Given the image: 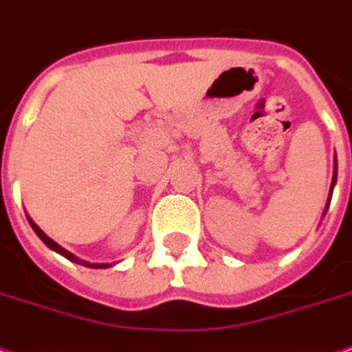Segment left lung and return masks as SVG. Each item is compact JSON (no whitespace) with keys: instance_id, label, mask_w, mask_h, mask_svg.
<instances>
[{"instance_id":"1","label":"left lung","mask_w":352,"mask_h":352,"mask_svg":"<svg viewBox=\"0 0 352 352\" xmlns=\"http://www.w3.org/2000/svg\"><path fill=\"white\" fill-rule=\"evenodd\" d=\"M336 176H333V182H331V192H333V186H336ZM329 199H331V193H329ZM327 205H329V201H327ZM325 209H327V207H325Z\"/></svg>"}]
</instances>
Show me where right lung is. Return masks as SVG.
<instances>
[{
    "mask_svg": "<svg viewBox=\"0 0 352 352\" xmlns=\"http://www.w3.org/2000/svg\"><path fill=\"white\" fill-rule=\"evenodd\" d=\"M30 226H32V230H34V232L38 234L40 240H42V242H44V244H46V246H48L50 250L58 252L60 256H63V258H67V259H69V261H75V263H81V265H87V267H94V270H104V267H108V263H89V261H82V259L75 258L72 252H67V250H65V248H61L60 244H58V242H54L52 238L46 236V234L42 232V228H40L38 225H34V223L30 221Z\"/></svg>",
    "mask_w": 352,
    "mask_h": 352,
    "instance_id": "right-lung-1",
    "label": "right lung"
}]
</instances>
